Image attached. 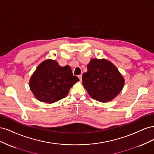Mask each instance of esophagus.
I'll return each instance as SVG.
<instances>
[{
    "label": "esophagus",
    "mask_w": 154,
    "mask_h": 154,
    "mask_svg": "<svg viewBox=\"0 0 154 154\" xmlns=\"http://www.w3.org/2000/svg\"><path fill=\"white\" fill-rule=\"evenodd\" d=\"M78 78H79V79H80V80L82 81V74H80V75H78Z\"/></svg>",
    "instance_id": "obj_1"
}]
</instances>
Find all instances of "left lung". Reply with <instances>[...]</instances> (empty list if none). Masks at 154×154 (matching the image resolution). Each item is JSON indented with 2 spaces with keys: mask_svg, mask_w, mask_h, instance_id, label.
<instances>
[{
  "mask_svg": "<svg viewBox=\"0 0 154 154\" xmlns=\"http://www.w3.org/2000/svg\"><path fill=\"white\" fill-rule=\"evenodd\" d=\"M82 82L92 98L103 103L117 96L125 83L118 69L105 59H91L87 71L83 74Z\"/></svg>",
  "mask_w": 154,
  "mask_h": 154,
  "instance_id": "1",
  "label": "left lung"
}]
</instances>
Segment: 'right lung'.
<instances>
[{
    "label": "right lung",
    "mask_w": 154,
    "mask_h": 154,
    "mask_svg": "<svg viewBox=\"0 0 154 154\" xmlns=\"http://www.w3.org/2000/svg\"><path fill=\"white\" fill-rule=\"evenodd\" d=\"M78 81L69 66L61 67L57 61L49 59L37 67L31 77L29 87L37 100L53 103L66 97Z\"/></svg>",
    "instance_id": "1"
}]
</instances>
